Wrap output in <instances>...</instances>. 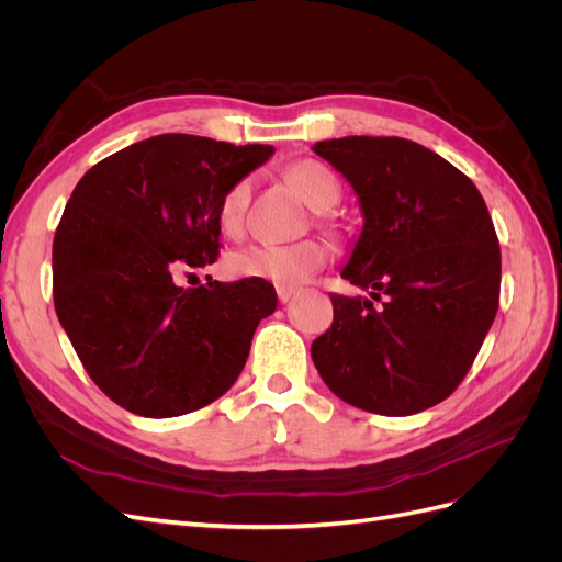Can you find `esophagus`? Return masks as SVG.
I'll return each instance as SVG.
<instances>
[{"mask_svg": "<svg viewBox=\"0 0 562 562\" xmlns=\"http://www.w3.org/2000/svg\"><path fill=\"white\" fill-rule=\"evenodd\" d=\"M277 295H279V302L285 304V302H291L297 295V288H293V285H279L277 288Z\"/></svg>", "mask_w": 562, "mask_h": 562, "instance_id": "1", "label": "esophagus"}]
</instances>
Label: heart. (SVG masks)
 <instances>
[{
	"instance_id": "1",
	"label": "heart",
	"mask_w": 562,
	"mask_h": 562,
	"mask_svg": "<svg viewBox=\"0 0 562 562\" xmlns=\"http://www.w3.org/2000/svg\"><path fill=\"white\" fill-rule=\"evenodd\" d=\"M291 182L302 199L318 213L330 211L339 201V182L318 161H300L291 171ZM250 178L236 180L220 201L217 220L227 234H239L246 223L250 201ZM328 260V246L316 239L295 244H250L227 255V271L236 279H258L277 285H300L310 281Z\"/></svg>"
}]
</instances>
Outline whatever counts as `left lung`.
Returning <instances> with one entry per match:
<instances>
[{
	"label": "left lung",
	"mask_w": 562,
	"mask_h": 562,
	"mask_svg": "<svg viewBox=\"0 0 562 562\" xmlns=\"http://www.w3.org/2000/svg\"><path fill=\"white\" fill-rule=\"evenodd\" d=\"M359 199L363 227L339 269L361 295H330L312 361L335 396L405 417L464 380L499 307L502 255L475 184L429 147L347 135L312 145ZM387 295L375 311L371 300Z\"/></svg>",
	"instance_id": "obj_1"
}]
</instances>
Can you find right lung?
Here are the masks:
<instances>
[{
    "label": "right lung",
    "instance_id": "obj_1",
    "mask_svg": "<svg viewBox=\"0 0 562 562\" xmlns=\"http://www.w3.org/2000/svg\"><path fill=\"white\" fill-rule=\"evenodd\" d=\"M271 155L164 133L77 182L54 239L56 314L91 380L128 413H192L241 375L255 328L277 310L274 285L184 288L176 274L217 260L220 201Z\"/></svg>",
    "mask_w": 562,
    "mask_h": 562
}]
</instances>
